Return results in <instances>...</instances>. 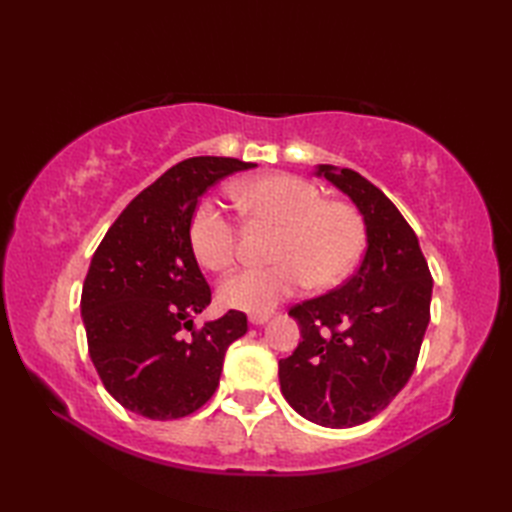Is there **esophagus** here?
<instances>
[{"label": "esophagus", "instance_id": "esophagus-1", "mask_svg": "<svg viewBox=\"0 0 512 512\" xmlns=\"http://www.w3.org/2000/svg\"><path fill=\"white\" fill-rule=\"evenodd\" d=\"M268 319H270V314H250L248 317L250 325H264V323H268Z\"/></svg>", "mask_w": 512, "mask_h": 512}]
</instances>
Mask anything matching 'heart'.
Returning <instances> with one entry per match:
<instances>
[{
	"label": "heart",
	"mask_w": 512,
	"mask_h": 512,
	"mask_svg": "<svg viewBox=\"0 0 512 512\" xmlns=\"http://www.w3.org/2000/svg\"><path fill=\"white\" fill-rule=\"evenodd\" d=\"M233 200L250 220L277 228L273 266L244 268L226 277L220 301L226 308L266 314L306 286L330 290L352 273L365 250V220L350 202L325 200L310 180L270 173L233 187ZM189 242L198 262L222 273L235 262L237 228L220 204L202 200L191 215Z\"/></svg>",
	"instance_id": "1"
}]
</instances>
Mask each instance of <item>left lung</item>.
Returning <instances> with one entry per match:
<instances>
[{"mask_svg":"<svg viewBox=\"0 0 512 512\" xmlns=\"http://www.w3.org/2000/svg\"><path fill=\"white\" fill-rule=\"evenodd\" d=\"M361 211L367 250L343 286L290 308L301 343L279 361L281 394L321 427L372 420L407 385L429 325L433 279L418 237L387 195L352 169L319 165Z\"/></svg>","mask_w":512,"mask_h":512,"instance_id":"obj_1","label":"left lung"}]
</instances>
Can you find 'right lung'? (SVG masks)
I'll return each mask as SVG.
<instances>
[{"mask_svg": "<svg viewBox=\"0 0 512 512\" xmlns=\"http://www.w3.org/2000/svg\"><path fill=\"white\" fill-rule=\"evenodd\" d=\"M253 167L217 156L178 162L125 206L96 248L81 317L96 372L125 409L149 420L184 418L220 385L224 354L248 321L228 310L193 328L211 288L195 262L189 222L206 189Z\"/></svg>", "mask_w": 512, "mask_h": 512, "instance_id": "1", "label": "right lung"}]
</instances>
